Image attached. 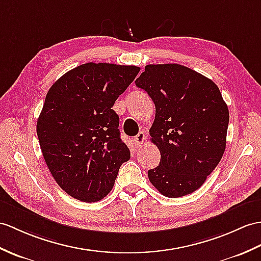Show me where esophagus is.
I'll use <instances>...</instances> for the list:
<instances>
[{
  "instance_id": "esophagus-1",
  "label": "esophagus",
  "mask_w": 261,
  "mask_h": 261,
  "mask_svg": "<svg viewBox=\"0 0 261 261\" xmlns=\"http://www.w3.org/2000/svg\"><path fill=\"white\" fill-rule=\"evenodd\" d=\"M145 138H147V137H145V133L144 132H139L138 135L135 138H133V142H135L137 148L140 149L142 147V145L144 144Z\"/></svg>"
}]
</instances>
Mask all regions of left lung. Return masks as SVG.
<instances>
[{"label":"left lung","mask_w":261,"mask_h":261,"mask_svg":"<svg viewBox=\"0 0 261 261\" xmlns=\"http://www.w3.org/2000/svg\"><path fill=\"white\" fill-rule=\"evenodd\" d=\"M155 106L151 141L159 166L148 171L163 196L189 195L203 185L226 149L229 111L210 79L180 64H149L136 80Z\"/></svg>","instance_id":"left-lung-1"}]
</instances>
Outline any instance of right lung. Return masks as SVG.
<instances>
[{
	"mask_svg": "<svg viewBox=\"0 0 261 261\" xmlns=\"http://www.w3.org/2000/svg\"><path fill=\"white\" fill-rule=\"evenodd\" d=\"M139 66L86 63L66 72L48 90L36 123L46 166L57 184L80 201L95 202L112 190L130 159L112 110Z\"/></svg>",
	"mask_w": 261,
	"mask_h": 261,
	"instance_id": "right-lung-1",
	"label": "right lung"
}]
</instances>
